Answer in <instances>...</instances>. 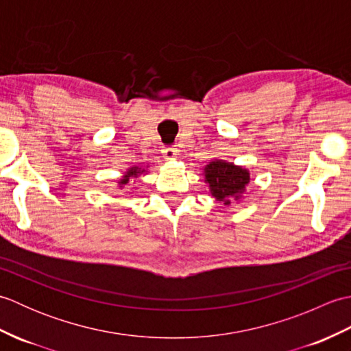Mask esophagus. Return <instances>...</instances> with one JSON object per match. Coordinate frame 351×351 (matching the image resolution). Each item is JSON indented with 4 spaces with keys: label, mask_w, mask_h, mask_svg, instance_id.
Returning <instances> with one entry per match:
<instances>
[{
    "label": "esophagus",
    "mask_w": 351,
    "mask_h": 351,
    "mask_svg": "<svg viewBox=\"0 0 351 351\" xmlns=\"http://www.w3.org/2000/svg\"><path fill=\"white\" fill-rule=\"evenodd\" d=\"M176 152H178L176 147H173V146H166V147H162V151H161L162 156L166 160H175Z\"/></svg>",
    "instance_id": "esophagus-1"
}]
</instances>
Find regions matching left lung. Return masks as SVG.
<instances>
[{
	"instance_id": "1",
	"label": "left lung",
	"mask_w": 351,
	"mask_h": 351,
	"mask_svg": "<svg viewBox=\"0 0 351 351\" xmlns=\"http://www.w3.org/2000/svg\"><path fill=\"white\" fill-rule=\"evenodd\" d=\"M204 175L211 196L223 205H230L232 200L240 199L245 191V185L250 182L247 169L225 160H214L206 164Z\"/></svg>"
}]
</instances>
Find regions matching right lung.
<instances>
[{
	"label": "right lung",
	"mask_w": 351,
	"mask_h": 351,
	"mask_svg": "<svg viewBox=\"0 0 351 351\" xmlns=\"http://www.w3.org/2000/svg\"><path fill=\"white\" fill-rule=\"evenodd\" d=\"M145 171H146V170L141 169V167H130L128 170L125 171V175L121 178V180H119V187L123 189V185L128 184L131 178H137L138 175L145 173Z\"/></svg>",
	"instance_id": "obj_1"
}]
</instances>
